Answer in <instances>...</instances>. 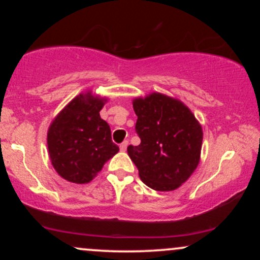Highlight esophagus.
Wrapping results in <instances>:
<instances>
[{
	"instance_id": "esophagus-1",
	"label": "esophagus",
	"mask_w": 260,
	"mask_h": 260,
	"mask_svg": "<svg viewBox=\"0 0 260 260\" xmlns=\"http://www.w3.org/2000/svg\"><path fill=\"white\" fill-rule=\"evenodd\" d=\"M127 147H128V142H127V140H124L123 143H121V144H120V149H121V151H126Z\"/></svg>"
}]
</instances>
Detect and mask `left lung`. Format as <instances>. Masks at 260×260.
Instances as JSON below:
<instances>
[{"instance_id":"obj_1","label":"left lung","mask_w":260,"mask_h":260,"mask_svg":"<svg viewBox=\"0 0 260 260\" xmlns=\"http://www.w3.org/2000/svg\"><path fill=\"white\" fill-rule=\"evenodd\" d=\"M133 109L140 144L127 151L140 180L160 192L177 189L201 160V123L181 100L161 92L136 98Z\"/></svg>"}]
</instances>
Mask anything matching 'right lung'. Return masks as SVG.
<instances>
[{
    "mask_svg": "<svg viewBox=\"0 0 260 260\" xmlns=\"http://www.w3.org/2000/svg\"><path fill=\"white\" fill-rule=\"evenodd\" d=\"M106 98L90 90L77 95L53 118L47 149L56 172L72 183H89L118 153L109 123L100 117Z\"/></svg>",
    "mask_w": 260,
    "mask_h": 260,
    "instance_id": "add662e5",
    "label": "right lung"
}]
</instances>
